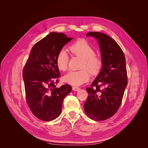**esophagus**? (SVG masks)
<instances>
[{
  "instance_id": "esophagus-1",
  "label": "esophagus",
  "mask_w": 148,
  "mask_h": 148,
  "mask_svg": "<svg viewBox=\"0 0 148 148\" xmlns=\"http://www.w3.org/2000/svg\"><path fill=\"white\" fill-rule=\"evenodd\" d=\"M72 89H73V91H78L79 90V88L77 87V86H73L72 87Z\"/></svg>"
}]
</instances>
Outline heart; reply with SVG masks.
<instances>
[{"mask_svg": "<svg viewBox=\"0 0 148 148\" xmlns=\"http://www.w3.org/2000/svg\"><path fill=\"white\" fill-rule=\"evenodd\" d=\"M71 53L82 59L80 65L82 70L70 71L64 77V81L73 86H79L87 82L90 78V73L95 75L99 73L103 66L102 57L95 54V50L84 39L78 40L69 47ZM58 69L65 71L68 68L69 57L65 50H61L56 56Z\"/></svg>", "mask_w": 148, "mask_h": 148, "instance_id": "b5f03b06", "label": "heart"}]
</instances>
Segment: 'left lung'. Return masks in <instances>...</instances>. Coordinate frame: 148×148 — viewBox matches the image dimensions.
<instances>
[{
  "instance_id": "8db88e82",
  "label": "left lung",
  "mask_w": 148,
  "mask_h": 148,
  "mask_svg": "<svg viewBox=\"0 0 148 148\" xmlns=\"http://www.w3.org/2000/svg\"><path fill=\"white\" fill-rule=\"evenodd\" d=\"M89 36L97 39L103 66L91 87L86 88L84 110L92 120L102 121L115 115L122 103L128 83L126 61L122 49L109 36L99 32H89Z\"/></svg>"
}]
</instances>
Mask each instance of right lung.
Returning <instances> with one entry per match:
<instances>
[{
  "label": "right lung",
  "instance_id": "1",
  "mask_svg": "<svg viewBox=\"0 0 148 148\" xmlns=\"http://www.w3.org/2000/svg\"><path fill=\"white\" fill-rule=\"evenodd\" d=\"M73 38L62 33H51L36 43L23 70L26 102L33 115L49 122L60 115L62 102L71 91L69 84L56 88L60 77L56 56Z\"/></svg>",
  "mask_w": 148,
  "mask_h": 148
}]
</instances>
